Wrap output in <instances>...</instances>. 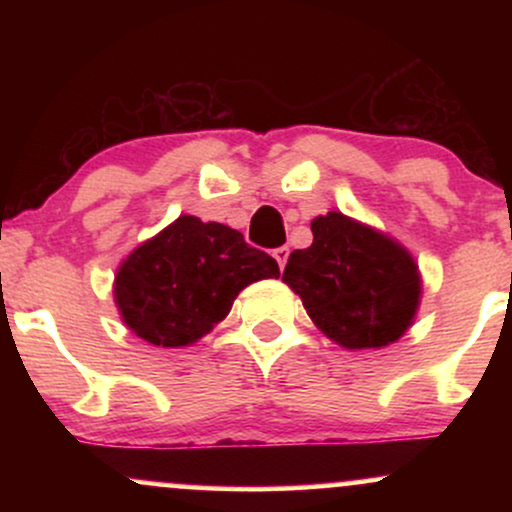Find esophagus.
<instances>
[{
    "mask_svg": "<svg viewBox=\"0 0 512 512\" xmlns=\"http://www.w3.org/2000/svg\"><path fill=\"white\" fill-rule=\"evenodd\" d=\"M274 260L279 262V267H286V260H289V248H276L274 250Z\"/></svg>",
    "mask_w": 512,
    "mask_h": 512,
    "instance_id": "1",
    "label": "esophagus"
}]
</instances>
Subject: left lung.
Returning a JSON list of instances; mask_svg holds the SVG:
<instances>
[{"instance_id":"1","label":"left lung","mask_w":512,"mask_h":512,"mask_svg":"<svg viewBox=\"0 0 512 512\" xmlns=\"http://www.w3.org/2000/svg\"><path fill=\"white\" fill-rule=\"evenodd\" d=\"M310 231L313 245L291 252L281 281L301 296L317 330L349 351L397 342L421 305L411 252L342 211L315 216Z\"/></svg>"}]
</instances>
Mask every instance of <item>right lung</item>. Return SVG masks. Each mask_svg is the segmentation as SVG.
Listing matches in <instances>:
<instances>
[{
  "instance_id": "obj_1",
  "label": "right lung",
  "mask_w": 512,
  "mask_h": 512,
  "mask_svg": "<svg viewBox=\"0 0 512 512\" xmlns=\"http://www.w3.org/2000/svg\"><path fill=\"white\" fill-rule=\"evenodd\" d=\"M260 279H279L274 257L250 248L236 228L182 214L122 260L113 293L139 339L178 349L214 330Z\"/></svg>"
}]
</instances>
